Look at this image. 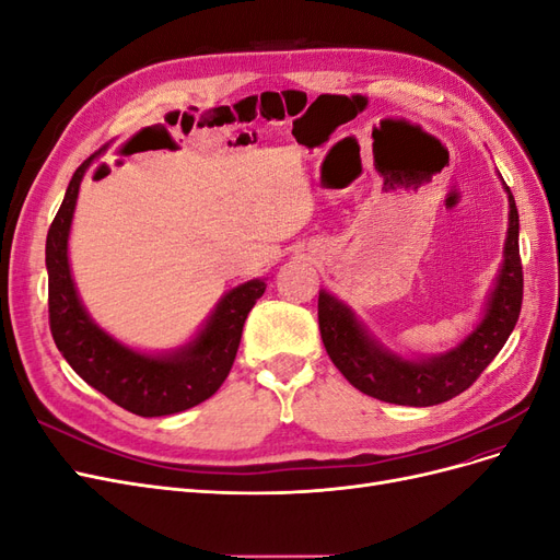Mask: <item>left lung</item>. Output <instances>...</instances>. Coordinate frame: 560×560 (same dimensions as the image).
<instances>
[{
    "mask_svg": "<svg viewBox=\"0 0 560 560\" xmlns=\"http://www.w3.org/2000/svg\"><path fill=\"white\" fill-rule=\"evenodd\" d=\"M510 198V226L502 266L488 294L483 315L455 348L432 358H401L366 329L354 311L327 290H319L317 319L322 343L336 369L360 393L399 406H434L457 397L481 376L514 331L523 301V270L518 257V210Z\"/></svg>",
    "mask_w": 560,
    "mask_h": 560,
    "instance_id": "obj_1",
    "label": "left lung"
}]
</instances>
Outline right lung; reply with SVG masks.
I'll list each match as a JSON object with an SVG mask.
<instances>
[{"instance_id":"1","label":"right lung","mask_w":560,"mask_h":560,"mask_svg":"<svg viewBox=\"0 0 560 560\" xmlns=\"http://www.w3.org/2000/svg\"><path fill=\"white\" fill-rule=\"evenodd\" d=\"M95 156L77 167L46 235L50 334L67 364L121 409L142 418L186 411L212 397L226 381L247 313L266 292V280L254 278L233 287L191 341L175 350L142 352L116 341L81 303L67 254L79 186Z\"/></svg>"}]
</instances>
